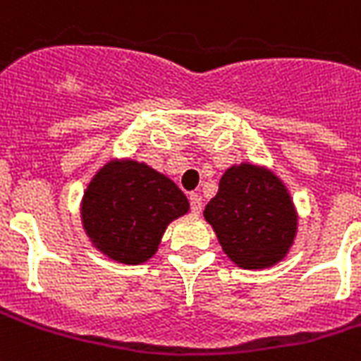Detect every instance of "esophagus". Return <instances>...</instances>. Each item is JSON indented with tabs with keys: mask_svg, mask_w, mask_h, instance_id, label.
I'll list each match as a JSON object with an SVG mask.
<instances>
[{
	"mask_svg": "<svg viewBox=\"0 0 361 361\" xmlns=\"http://www.w3.org/2000/svg\"><path fill=\"white\" fill-rule=\"evenodd\" d=\"M189 206H191L192 214H200V210H202V199H200V195L191 192L189 195Z\"/></svg>",
	"mask_w": 361,
	"mask_h": 361,
	"instance_id": "1",
	"label": "esophagus"
}]
</instances>
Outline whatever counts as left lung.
Here are the masks:
<instances>
[{
  "label": "left lung",
  "instance_id": "left-lung-1",
  "mask_svg": "<svg viewBox=\"0 0 361 361\" xmlns=\"http://www.w3.org/2000/svg\"><path fill=\"white\" fill-rule=\"evenodd\" d=\"M204 217L225 254L244 269L279 263L297 229L295 210L282 181L252 164L225 172Z\"/></svg>",
  "mask_w": 361,
  "mask_h": 361
}]
</instances>
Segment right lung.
Masks as SVG:
<instances>
[{"label":"right lung","mask_w":361,"mask_h":361,"mask_svg":"<svg viewBox=\"0 0 361 361\" xmlns=\"http://www.w3.org/2000/svg\"><path fill=\"white\" fill-rule=\"evenodd\" d=\"M189 210L174 181L134 161L109 162L82 199V225L111 259L136 265L157 252L166 225Z\"/></svg>","instance_id":"add662e5"}]
</instances>
